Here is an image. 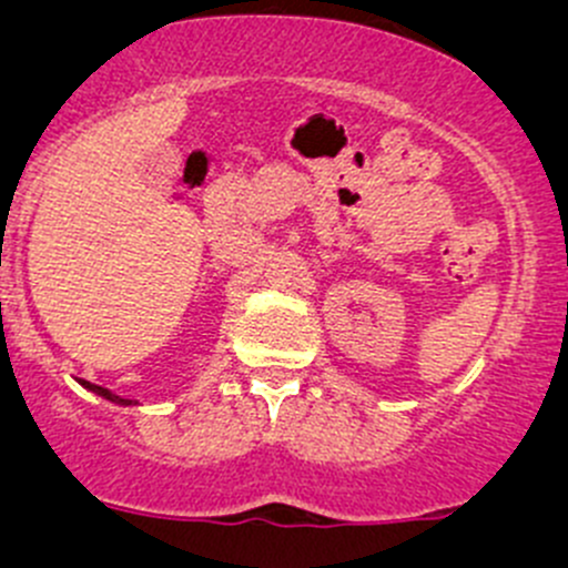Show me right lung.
<instances>
[{"instance_id":"right-lung-1","label":"right lung","mask_w":568,"mask_h":568,"mask_svg":"<svg viewBox=\"0 0 568 568\" xmlns=\"http://www.w3.org/2000/svg\"><path fill=\"white\" fill-rule=\"evenodd\" d=\"M79 385H82V387H84V390H90V393L101 395V398L112 400V404H118V406H140V400H131V398H123V395H118V393L106 390V387H101V385H93V382H88V379H79Z\"/></svg>"}]
</instances>
